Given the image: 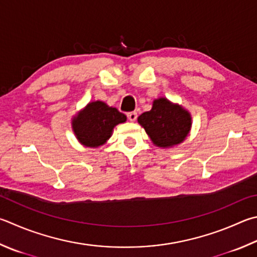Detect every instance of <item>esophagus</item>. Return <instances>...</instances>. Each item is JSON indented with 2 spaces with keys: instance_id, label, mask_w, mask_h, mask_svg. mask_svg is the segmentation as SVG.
I'll list each match as a JSON object with an SVG mask.
<instances>
[{
  "instance_id": "1",
  "label": "esophagus",
  "mask_w": 257,
  "mask_h": 257,
  "mask_svg": "<svg viewBox=\"0 0 257 257\" xmlns=\"http://www.w3.org/2000/svg\"><path fill=\"white\" fill-rule=\"evenodd\" d=\"M127 116H128V119L132 121V122H134V121H136V119H137V112H129L127 114Z\"/></svg>"
}]
</instances>
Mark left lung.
<instances>
[{
  "label": "left lung",
  "instance_id": "8db88e82",
  "mask_svg": "<svg viewBox=\"0 0 257 257\" xmlns=\"http://www.w3.org/2000/svg\"><path fill=\"white\" fill-rule=\"evenodd\" d=\"M152 143L161 148H172L183 143L192 128V116L179 103L166 97L153 101L152 109L138 116Z\"/></svg>",
  "mask_w": 257,
  "mask_h": 257
}]
</instances>
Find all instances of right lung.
Segmentation results:
<instances>
[{
  "label": "right lung",
  "mask_w": 257,
  "mask_h": 257,
  "mask_svg": "<svg viewBox=\"0 0 257 257\" xmlns=\"http://www.w3.org/2000/svg\"><path fill=\"white\" fill-rule=\"evenodd\" d=\"M127 121V116L103 101H92L73 115L72 129L81 145L97 148L112 136L116 124Z\"/></svg>",
  "instance_id": "right-lung-1"
}]
</instances>
